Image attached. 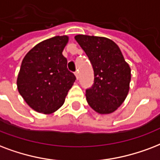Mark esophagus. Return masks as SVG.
<instances>
[{
	"label": "esophagus",
	"mask_w": 160,
	"mask_h": 160,
	"mask_svg": "<svg viewBox=\"0 0 160 160\" xmlns=\"http://www.w3.org/2000/svg\"><path fill=\"white\" fill-rule=\"evenodd\" d=\"M75 77H76V79H77V80H78V79H79V73H78V72L76 71L75 73Z\"/></svg>",
	"instance_id": "1"
}]
</instances>
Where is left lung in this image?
Masks as SVG:
<instances>
[{
  "mask_svg": "<svg viewBox=\"0 0 160 160\" xmlns=\"http://www.w3.org/2000/svg\"><path fill=\"white\" fill-rule=\"evenodd\" d=\"M75 38L93 67L94 84L86 90V101L100 114L114 112L128 94L131 80L128 64L112 40L83 34Z\"/></svg>",
  "mask_w": 160,
  "mask_h": 160,
  "instance_id": "obj_1",
  "label": "left lung"
}]
</instances>
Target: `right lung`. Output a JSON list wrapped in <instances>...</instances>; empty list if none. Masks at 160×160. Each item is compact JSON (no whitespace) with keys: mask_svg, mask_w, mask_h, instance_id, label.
I'll return each mask as SVG.
<instances>
[{"mask_svg":"<svg viewBox=\"0 0 160 160\" xmlns=\"http://www.w3.org/2000/svg\"><path fill=\"white\" fill-rule=\"evenodd\" d=\"M69 37L55 36L35 45L23 58L17 85L19 93L32 109L51 114L64 104L75 81L67 69L63 50Z\"/></svg>","mask_w":160,"mask_h":160,"instance_id":"1","label":"right lung"}]
</instances>
